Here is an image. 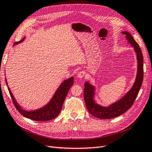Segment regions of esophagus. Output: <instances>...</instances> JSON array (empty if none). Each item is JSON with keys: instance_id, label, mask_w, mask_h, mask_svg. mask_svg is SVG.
<instances>
[{"instance_id": "34e87169", "label": "esophagus", "mask_w": 152, "mask_h": 152, "mask_svg": "<svg viewBox=\"0 0 152 152\" xmlns=\"http://www.w3.org/2000/svg\"><path fill=\"white\" fill-rule=\"evenodd\" d=\"M85 75V72L84 71H82V72H80L79 73L77 74V78L78 79H82V78H83V77Z\"/></svg>"}]
</instances>
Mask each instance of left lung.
I'll return each mask as SVG.
<instances>
[{
    "label": "left lung",
    "mask_w": 152,
    "mask_h": 152,
    "mask_svg": "<svg viewBox=\"0 0 152 152\" xmlns=\"http://www.w3.org/2000/svg\"><path fill=\"white\" fill-rule=\"evenodd\" d=\"M122 34L126 35L127 42L134 48L136 54L137 70L136 80L132 88L121 99L107 107H103L96 103L94 100L95 87L90 84L89 82L86 81L85 82L84 97L86 107L92 115L99 118L108 119L115 118L127 112L134 103L143 80V58L140 45L129 32L122 31Z\"/></svg>",
    "instance_id": "8db88e82"
}]
</instances>
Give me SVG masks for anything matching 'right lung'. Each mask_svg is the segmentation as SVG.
<instances>
[{
    "instance_id": "obj_1",
    "label": "right lung",
    "mask_w": 152,
    "mask_h": 152,
    "mask_svg": "<svg viewBox=\"0 0 152 152\" xmlns=\"http://www.w3.org/2000/svg\"><path fill=\"white\" fill-rule=\"evenodd\" d=\"M24 40L25 38L19 41V42H15L14 45L20 44ZM73 79H74L73 77H72L69 78L68 79L63 81L61 85L59 86L56 93H54L53 98L48 104H45L42 108L35 110H31V111H27V110L22 109L21 106L17 103L16 100L14 98V96L12 95L10 87H7V88L9 91H10L12 100L16 108L23 116L31 119L33 121H47L56 118L60 113L64 101H65L66 98L68 91L73 84ZM6 84L7 85L6 79Z\"/></svg>"
}]
</instances>
